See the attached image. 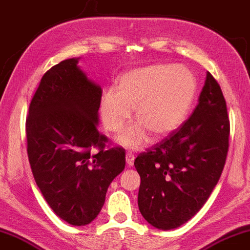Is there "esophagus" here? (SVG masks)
I'll use <instances>...</instances> for the list:
<instances>
[{
	"label": "esophagus",
	"mask_w": 250,
	"mask_h": 250,
	"mask_svg": "<svg viewBox=\"0 0 250 250\" xmlns=\"http://www.w3.org/2000/svg\"><path fill=\"white\" fill-rule=\"evenodd\" d=\"M125 160H126V165L131 167V166H133V162H134V154L131 152H126Z\"/></svg>",
	"instance_id": "esophagus-1"
}]
</instances>
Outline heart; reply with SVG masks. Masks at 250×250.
Returning <instances> with one entry per match:
<instances>
[{
	"label": "heart",
	"mask_w": 250,
	"mask_h": 250,
	"mask_svg": "<svg viewBox=\"0 0 250 250\" xmlns=\"http://www.w3.org/2000/svg\"><path fill=\"white\" fill-rule=\"evenodd\" d=\"M196 92L195 75L185 66L154 64L129 71L119 79L116 90L102 94V125L106 131L120 132L134 109L138 122L122 132L118 141L126 148H141L149 132L165 136L184 122Z\"/></svg>",
	"instance_id": "obj_1"
}]
</instances>
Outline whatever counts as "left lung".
<instances>
[{"label": "left lung", "instance_id": "8db88e82", "mask_svg": "<svg viewBox=\"0 0 250 250\" xmlns=\"http://www.w3.org/2000/svg\"><path fill=\"white\" fill-rule=\"evenodd\" d=\"M230 124L223 91L207 73L191 116L161 141L138 154V206L150 225L179 227L200 210L223 172Z\"/></svg>", "mask_w": 250, "mask_h": 250}]
</instances>
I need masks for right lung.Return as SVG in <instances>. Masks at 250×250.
Listing matches in <instances>:
<instances>
[{"mask_svg": "<svg viewBox=\"0 0 250 250\" xmlns=\"http://www.w3.org/2000/svg\"><path fill=\"white\" fill-rule=\"evenodd\" d=\"M77 63L69 59L44 73L25 131L31 169L46 203L62 220L84 226L99 215L109 185L125 169V151L109 146L99 132L102 90Z\"/></svg>", "mask_w": 250, "mask_h": 250, "instance_id": "obj_1", "label": "right lung"}]
</instances>
